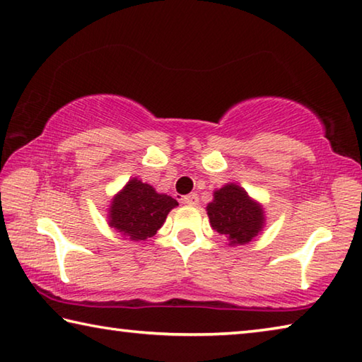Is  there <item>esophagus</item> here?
I'll return each instance as SVG.
<instances>
[{
  "label": "esophagus",
  "mask_w": 362,
  "mask_h": 362,
  "mask_svg": "<svg viewBox=\"0 0 362 362\" xmlns=\"http://www.w3.org/2000/svg\"><path fill=\"white\" fill-rule=\"evenodd\" d=\"M198 201H199V198H198V194H196V193H189L187 196H183V203L188 204V206H196V204H198Z\"/></svg>",
  "instance_id": "1"
}]
</instances>
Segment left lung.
<instances>
[{
	"label": "left lung",
	"mask_w": 362,
	"mask_h": 362,
	"mask_svg": "<svg viewBox=\"0 0 362 362\" xmlns=\"http://www.w3.org/2000/svg\"><path fill=\"white\" fill-rule=\"evenodd\" d=\"M206 211L212 228L225 236L230 246L250 243L265 225L263 207L236 183H226L216 189Z\"/></svg>",
	"instance_id": "left-lung-1"
}]
</instances>
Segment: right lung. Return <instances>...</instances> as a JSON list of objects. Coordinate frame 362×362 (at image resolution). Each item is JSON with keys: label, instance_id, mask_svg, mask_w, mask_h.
<instances>
[{"label": "right lung", "instance_id": "right-lung-1", "mask_svg": "<svg viewBox=\"0 0 362 362\" xmlns=\"http://www.w3.org/2000/svg\"><path fill=\"white\" fill-rule=\"evenodd\" d=\"M179 203L139 179H131L112 199L108 225L132 241H145L156 235L170 209Z\"/></svg>", "mask_w": 362, "mask_h": 362}]
</instances>
